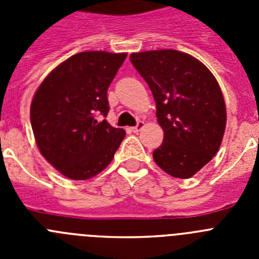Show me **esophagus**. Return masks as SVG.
Segmentation results:
<instances>
[{"instance_id": "esophagus-1", "label": "esophagus", "mask_w": 259, "mask_h": 259, "mask_svg": "<svg viewBox=\"0 0 259 259\" xmlns=\"http://www.w3.org/2000/svg\"><path fill=\"white\" fill-rule=\"evenodd\" d=\"M144 127H145V123H144L143 120H139V122H137V124L135 125V127H132L131 130H132V132L137 134V132H140Z\"/></svg>"}]
</instances>
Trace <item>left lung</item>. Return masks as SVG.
Wrapping results in <instances>:
<instances>
[{"instance_id": "8db88e82", "label": "left lung", "mask_w": 259, "mask_h": 259, "mask_svg": "<svg viewBox=\"0 0 259 259\" xmlns=\"http://www.w3.org/2000/svg\"><path fill=\"white\" fill-rule=\"evenodd\" d=\"M130 59L152 91L163 130L155 163L174 178L189 179L223 140L227 113L221 87L202 62L179 50L132 53Z\"/></svg>"}]
</instances>
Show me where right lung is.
Returning <instances> with one entry per match:
<instances>
[{
    "label": "right lung",
    "instance_id": "obj_1",
    "mask_svg": "<svg viewBox=\"0 0 259 259\" xmlns=\"http://www.w3.org/2000/svg\"><path fill=\"white\" fill-rule=\"evenodd\" d=\"M127 53L83 52L44 79L32 98L31 125L42 157L66 178L91 179L113 161L125 136L110 125L107 88Z\"/></svg>",
    "mask_w": 259,
    "mask_h": 259
}]
</instances>
